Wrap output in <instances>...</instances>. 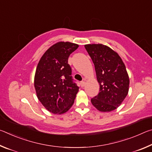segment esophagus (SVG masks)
Returning a JSON list of instances; mask_svg holds the SVG:
<instances>
[{
	"label": "esophagus",
	"mask_w": 152,
	"mask_h": 152,
	"mask_svg": "<svg viewBox=\"0 0 152 152\" xmlns=\"http://www.w3.org/2000/svg\"><path fill=\"white\" fill-rule=\"evenodd\" d=\"M80 85H81V86H82V87L85 86V82H84V81L81 82H80Z\"/></svg>",
	"instance_id": "esophagus-1"
}]
</instances>
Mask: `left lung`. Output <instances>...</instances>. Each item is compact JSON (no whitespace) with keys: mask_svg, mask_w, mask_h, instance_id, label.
I'll return each instance as SVG.
<instances>
[{"mask_svg":"<svg viewBox=\"0 0 152 152\" xmlns=\"http://www.w3.org/2000/svg\"><path fill=\"white\" fill-rule=\"evenodd\" d=\"M94 65L99 93L91 99L101 112L116 109L127 96L129 79L124 63L118 53L102 44L84 45Z\"/></svg>","mask_w":152,"mask_h":152,"instance_id":"1","label":"left lung"}]
</instances>
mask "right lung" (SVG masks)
Masks as SVG:
<instances>
[{"mask_svg": "<svg viewBox=\"0 0 152 152\" xmlns=\"http://www.w3.org/2000/svg\"><path fill=\"white\" fill-rule=\"evenodd\" d=\"M78 45L58 42L41 58L36 69L34 86L37 96L45 109L62 114L74 104L79 87L72 76L68 58Z\"/></svg>", "mask_w": 152, "mask_h": 152, "instance_id": "1", "label": "right lung"}]
</instances>
